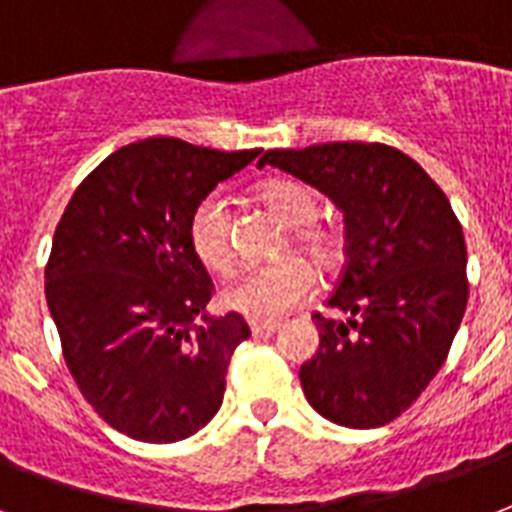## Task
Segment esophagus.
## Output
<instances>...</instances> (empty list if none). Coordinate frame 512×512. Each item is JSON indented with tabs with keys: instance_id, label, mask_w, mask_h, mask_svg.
Here are the masks:
<instances>
[{
	"instance_id": "obj_1",
	"label": "esophagus",
	"mask_w": 512,
	"mask_h": 512,
	"mask_svg": "<svg viewBox=\"0 0 512 512\" xmlns=\"http://www.w3.org/2000/svg\"><path fill=\"white\" fill-rule=\"evenodd\" d=\"M249 330H252V335H255V338H263V335L276 333V330H279V325H276V322H249Z\"/></svg>"
}]
</instances>
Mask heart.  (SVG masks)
Wrapping results in <instances>:
<instances>
[{
  "mask_svg": "<svg viewBox=\"0 0 512 512\" xmlns=\"http://www.w3.org/2000/svg\"><path fill=\"white\" fill-rule=\"evenodd\" d=\"M260 201L271 209L284 225L292 228V241L322 273H335L346 260V236L341 228L319 222L322 201L311 187L292 179H271L260 187ZM190 247L198 263L217 276L233 271L239 260L233 214L222 195H209L195 206L190 217ZM317 290L314 271L300 257H287L282 263L249 268L222 287V306L263 322L306 303Z\"/></svg>",
  "mask_w": 512,
  "mask_h": 512,
  "instance_id": "heart-1",
  "label": "heart"
}]
</instances>
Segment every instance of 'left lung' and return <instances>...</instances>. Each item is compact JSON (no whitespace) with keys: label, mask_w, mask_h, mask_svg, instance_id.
<instances>
[{"label":"left lung","mask_w":512,"mask_h":512,"mask_svg":"<svg viewBox=\"0 0 512 512\" xmlns=\"http://www.w3.org/2000/svg\"><path fill=\"white\" fill-rule=\"evenodd\" d=\"M263 166L319 187L346 220V265L327 298L338 317H311L319 351L300 365L306 400L341 427H384L438 376L462 325V225L427 171L389 144L268 150Z\"/></svg>","instance_id":"left-lung-1"}]
</instances>
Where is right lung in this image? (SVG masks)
Segmentation results:
<instances>
[{"instance_id":"1","label":"right lung","mask_w":512,"mask_h":512,"mask_svg":"<svg viewBox=\"0 0 512 512\" xmlns=\"http://www.w3.org/2000/svg\"><path fill=\"white\" fill-rule=\"evenodd\" d=\"M263 150L158 136L101 161L74 190L45 265V298L74 384L109 427L177 443L220 411L241 314L198 322L214 284L190 217Z\"/></svg>"}]
</instances>
